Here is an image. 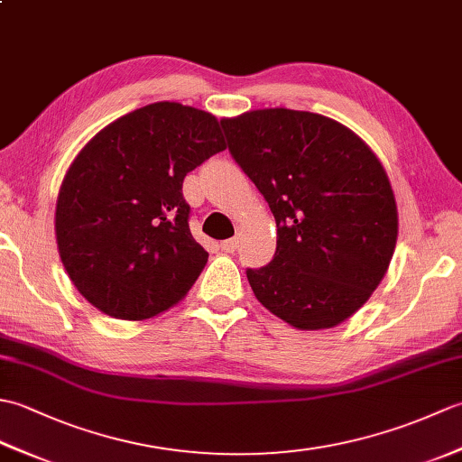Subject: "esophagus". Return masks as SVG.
<instances>
[{
    "label": "esophagus",
    "instance_id": "1",
    "mask_svg": "<svg viewBox=\"0 0 462 462\" xmlns=\"http://www.w3.org/2000/svg\"><path fill=\"white\" fill-rule=\"evenodd\" d=\"M220 248H222V252H226V254H232L234 250L238 248V238H230V240H224L222 244H220Z\"/></svg>",
    "mask_w": 462,
    "mask_h": 462
}]
</instances>
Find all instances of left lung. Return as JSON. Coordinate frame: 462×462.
Wrapping results in <instances>:
<instances>
[{
	"label": "left lung",
	"instance_id": "obj_1",
	"mask_svg": "<svg viewBox=\"0 0 462 462\" xmlns=\"http://www.w3.org/2000/svg\"><path fill=\"white\" fill-rule=\"evenodd\" d=\"M220 123L278 226L273 260L246 272L254 296L298 329L339 326L371 298L395 252L397 204L381 161L318 113L276 106Z\"/></svg>",
	"mask_w": 462,
	"mask_h": 462
}]
</instances>
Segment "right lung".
I'll return each instance as SVG.
<instances>
[{
	"mask_svg": "<svg viewBox=\"0 0 462 462\" xmlns=\"http://www.w3.org/2000/svg\"><path fill=\"white\" fill-rule=\"evenodd\" d=\"M226 149L214 115L161 101L106 125L69 166L57 250L81 296L141 321L176 306L208 262L189 228L184 176Z\"/></svg>",
	"mask_w": 462,
	"mask_h": 462,
	"instance_id": "add662e5",
	"label": "right lung"
}]
</instances>
